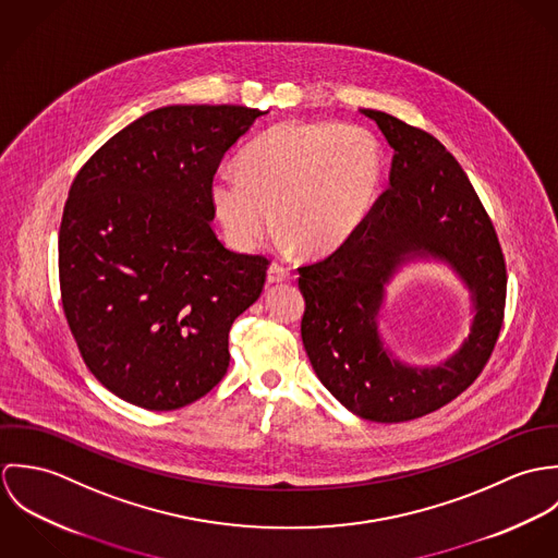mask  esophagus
<instances>
[{"mask_svg": "<svg viewBox=\"0 0 558 558\" xmlns=\"http://www.w3.org/2000/svg\"><path fill=\"white\" fill-rule=\"evenodd\" d=\"M292 275L288 268H283L281 264H270L268 266V283H281V281H290Z\"/></svg>", "mask_w": 558, "mask_h": 558, "instance_id": "34e87169", "label": "esophagus"}]
</instances>
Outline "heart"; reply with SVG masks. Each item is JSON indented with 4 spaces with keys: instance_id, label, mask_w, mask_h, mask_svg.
I'll use <instances>...</instances> for the list:
<instances>
[{
    "instance_id": "heart-1",
    "label": "heart",
    "mask_w": 558,
    "mask_h": 558,
    "mask_svg": "<svg viewBox=\"0 0 558 558\" xmlns=\"http://www.w3.org/2000/svg\"><path fill=\"white\" fill-rule=\"evenodd\" d=\"M240 173L210 180V204L230 242L255 248L268 230L305 255H328L365 219L380 184L383 159L361 126L281 122L242 155Z\"/></svg>"
}]
</instances>
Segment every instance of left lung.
Wrapping results in <instances>:
<instances>
[{
  "label": "left lung",
  "mask_w": 558,
  "mask_h": 558,
  "mask_svg": "<svg viewBox=\"0 0 558 558\" xmlns=\"http://www.w3.org/2000/svg\"><path fill=\"white\" fill-rule=\"evenodd\" d=\"M393 162L389 189L356 232L324 259L299 268L301 335L319 383L350 412L401 423L458 398L485 367L505 316L507 270L496 230L469 175L429 133L376 109ZM449 263L472 290V335L445 364H401L377 332L386 286L412 258Z\"/></svg>",
  "instance_id": "left-lung-1"
}]
</instances>
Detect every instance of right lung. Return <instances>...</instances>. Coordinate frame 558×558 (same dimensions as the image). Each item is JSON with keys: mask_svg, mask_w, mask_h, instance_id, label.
I'll return each mask as SVG.
<instances>
[{"mask_svg": "<svg viewBox=\"0 0 558 558\" xmlns=\"http://www.w3.org/2000/svg\"><path fill=\"white\" fill-rule=\"evenodd\" d=\"M264 113L160 107L71 184L58 242L64 316L87 369L133 405H189L230 367V328L259 299L268 259L217 239L210 180Z\"/></svg>", "mask_w": 558, "mask_h": 558, "instance_id": "1", "label": "right lung"}]
</instances>
